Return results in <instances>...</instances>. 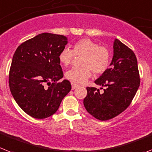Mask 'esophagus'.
<instances>
[{
	"mask_svg": "<svg viewBox=\"0 0 152 152\" xmlns=\"http://www.w3.org/2000/svg\"><path fill=\"white\" fill-rule=\"evenodd\" d=\"M77 87H78V84H77V83H72V90H75V89Z\"/></svg>",
	"mask_w": 152,
	"mask_h": 152,
	"instance_id": "34e87169",
	"label": "esophagus"
}]
</instances>
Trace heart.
I'll return each instance as SVG.
<instances>
[{"label": "heart", "mask_w": 152, "mask_h": 152, "mask_svg": "<svg viewBox=\"0 0 152 152\" xmlns=\"http://www.w3.org/2000/svg\"><path fill=\"white\" fill-rule=\"evenodd\" d=\"M74 56H82L80 65L82 67L73 68L65 73V77L72 83H83L90 78L92 72L95 75L104 73L109 66L111 52L104 46L90 39L84 38L75 43L72 50L64 48L59 54V61L68 66L72 63Z\"/></svg>", "instance_id": "1"}]
</instances>
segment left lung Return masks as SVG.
<instances>
[{
    "instance_id": "obj_1",
    "label": "left lung",
    "mask_w": 152,
    "mask_h": 152,
    "mask_svg": "<svg viewBox=\"0 0 152 152\" xmlns=\"http://www.w3.org/2000/svg\"><path fill=\"white\" fill-rule=\"evenodd\" d=\"M111 66L95 80L102 86V93L96 87H87L83 105L89 113L100 121L118 116L130 105L140 87L137 59L131 49L115 39Z\"/></svg>"
}]
</instances>
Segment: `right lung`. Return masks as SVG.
<instances>
[{
  "label": "right lung",
  "instance_id": "add662e5",
  "mask_svg": "<svg viewBox=\"0 0 152 152\" xmlns=\"http://www.w3.org/2000/svg\"><path fill=\"white\" fill-rule=\"evenodd\" d=\"M67 40L61 34L42 33L23 42L15 51L10 69V90L29 116L44 119L53 115L72 90L69 80L59 82L63 77L59 54Z\"/></svg>",
  "mask_w": 152,
  "mask_h": 152
}]
</instances>
